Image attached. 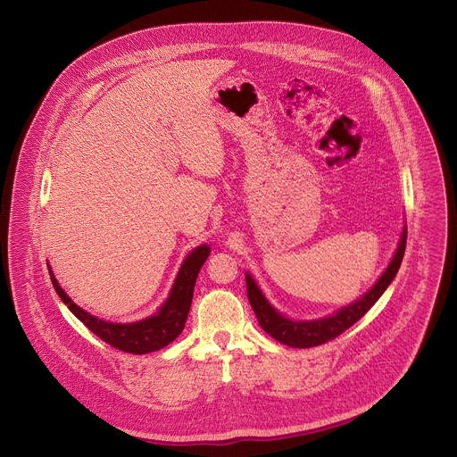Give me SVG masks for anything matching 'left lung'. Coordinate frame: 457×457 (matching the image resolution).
I'll list each match as a JSON object with an SVG mask.
<instances>
[{
    "mask_svg": "<svg viewBox=\"0 0 457 457\" xmlns=\"http://www.w3.org/2000/svg\"><path fill=\"white\" fill-rule=\"evenodd\" d=\"M404 248H406V227L403 228V236L397 246V252L394 255L389 267L382 274V278L377 281V285L362 295L357 303L339 310L336 315L322 319V320H313V322H294L288 319H283L278 312L270 308V304L263 299L261 290L257 288L255 281L246 274V288H248V301L257 315V320L262 328L270 334L276 341L295 346V348H312L324 345L327 341L337 337L343 334L346 328L353 326L359 319H362L370 308L380 299V295L386 292V288L391 285L403 257H404Z\"/></svg>",
    "mask_w": 457,
    "mask_h": 457,
    "instance_id": "1",
    "label": "left lung"
}]
</instances>
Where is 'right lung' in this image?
<instances>
[{"instance_id": "1", "label": "right lung", "mask_w": 457, "mask_h": 457, "mask_svg": "<svg viewBox=\"0 0 457 457\" xmlns=\"http://www.w3.org/2000/svg\"><path fill=\"white\" fill-rule=\"evenodd\" d=\"M207 257L209 246H198L194 250L183 263L167 303L160 308L156 315L135 324H112L89 315L66 295L53 274L51 281L68 310L93 334L121 352L140 355L167 346L183 332L192 306L196 276Z\"/></svg>"}]
</instances>
